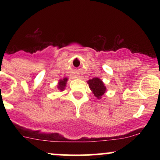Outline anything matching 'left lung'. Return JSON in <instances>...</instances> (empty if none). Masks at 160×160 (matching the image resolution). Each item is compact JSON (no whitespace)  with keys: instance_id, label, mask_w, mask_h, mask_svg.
Wrapping results in <instances>:
<instances>
[{"instance_id":"obj_1","label":"left lung","mask_w":160,"mask_h":160,"mask_svg":"<svg viewBox=\"0 0 160 160\" xmlns=\"http://www.w3.org/2000/svg\"><path fill=\"white\" fill-rule=\"evenodd\" d=\"M90 90L97 99H101L104 93L107 92V88L100 78H94L89 79L87 81Z\"/></svg>"}]
</instances>
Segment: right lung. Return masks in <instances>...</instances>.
<instances>
[{
	"label": "right lung",
	"instance_id": "right-lung-1",
	"mask_svg": "<svg viewBox=\"0 0 160 160\" xmlns=\"http://www.w3.org/2000/svg\"><path fill=\"white\" fill-rule=\"evenodd\" d=\"M68 80V78H64L63 79H61V80H58V85H57V88L59 91H64V89H65L66 85H67V82Z\"/></svg>",
	"mask_w": 160,
	"mask_h": 160
}]
</instances>
